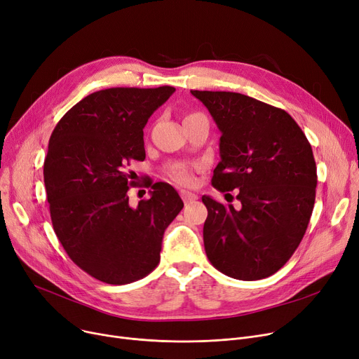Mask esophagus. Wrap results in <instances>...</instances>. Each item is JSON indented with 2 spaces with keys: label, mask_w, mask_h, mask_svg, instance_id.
Returning a JSON list of instances; mask_svg holds the SVG:
<instances>
[{
  "label": "esophagus",
  "mask_w": 359,
  "mask_h": 359,
  "mask_svg": "<svg viewBox=\"0 0 359 359\" xmlns=\"http://www.w3.org/2000/svg\"><path fill=\"white\" fill-rule=\"evenodd\" d=\"M180 196H182V199H183L184 203H191V202L196 201V198H198L195 194L187 192V191H180Z\"/></svg>",
  "instance_id": "1"
}]
</instances>
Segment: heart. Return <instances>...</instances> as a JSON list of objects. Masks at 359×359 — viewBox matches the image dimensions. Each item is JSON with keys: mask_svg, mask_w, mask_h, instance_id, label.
<instances>
[{"mask_svg": "<svg viewBox=\"0 0 359 359\" xmlns=\"http://www.w3.org/2000/svg\"><path fill=\"white\" fill-rule=\"evenodd\" d=\"M170 176L182 184H189V183H192V179H194L191 168H187L186 165H180V164L172 167V170H170Z\"/></svg>", "mask_w": 359, "mask_h": 359, "instance_id": "1", "label": "heart"}]
</instances>
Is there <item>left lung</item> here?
Wrapping results in <instances>:
<instances>
[{"instance_id": "8db88e82", "label": "left lung", "mask_w": 359, "mask_h": 359, "mask_svg": "<svg viewBox=\"0 0 359 359\" xmlns=\"http://www.w3.org/2000/svg\"><path fill=\"white\" fill-rule=\"evenodd\" d=\"M219 132L212 186L237 189L241 208L202 196L203 244L224 275L257 280L278 272L303 240L313 212L316 161L304 132L285 110L231 91H199Z\"/></svg>"}]
</instances>
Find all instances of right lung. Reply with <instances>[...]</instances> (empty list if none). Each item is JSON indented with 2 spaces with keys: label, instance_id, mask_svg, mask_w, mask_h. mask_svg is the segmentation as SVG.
I'll return each instance as SVG.
<instances>
[{
  "label": "right lung",
  "instance_id": "1",
  "mask_svg": "<svg viewBox=\"0 0 359 359\" xmlns=\"http://www.w3.org/2000/svg\"><path fill=\"white\" fill-rule=\"evenodd\" d=\"M176 91L115 87L88 94L55 126L43 164L50 219L75 265L106 284L153 272L165 229L183 208L168 183L130 206V161H144V128Z\"/></svg>",
  "mask_w": 359,
  "mask_h": 359
}]
</instances>
